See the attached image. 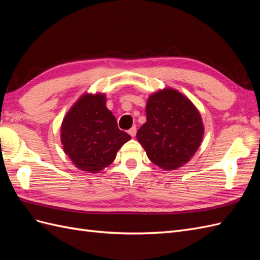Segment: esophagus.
<instances>
[{
  "mask_svg": "<svg viewBox=\"0 0 260 260\" xmlns=\"http://www.w3.org/2000/svg\"><path fill=\"white\" fill-rule=\"evenodd\" d=\"M128 133H129V135L133 138V137L136 136V133H137V128H136V127H132L131 129H129V130H128Z\"/></svg>",
  "mask_w": 260,
  "mask_h": 260,
  "instance_id": "1",
  "label": "esophagus"
}]
</instances>
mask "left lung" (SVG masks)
Segmentation results:
<instances>
[{
	"mask_svg": "<svg viewBox=\"0 0 260 260\" xmlns=\"http://www.w3.org/2000/svg\"><path fill=\"white\" fill-rule=\"evenodd\" d=\"M204 125L198 108L175 89L155 92L146 103V122L137 139L156 166L175 170L183 166L198 151Z\"/></svg>",
	"mask_w": 260,
	"mask_h": 260,
	"instance_id": "1",
	"label": "left lung"
}]
</instances>
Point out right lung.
Instances as JSON below:
<instances>
[{
	"label": "right lung",
	"instance_id": "1",
	"mask_svg": "<svg viewBox=\"0 0 260 260\" xmlns=\"http://www.w3.org/2000/svg\"><path fill=\"white\" fill-rule=\"evenodd\" d=\"M130 139L118 128L102 93L83 94L69 109L60 127L66 155L77 168L92 174L109 166L118 149Z\"/></svg>",
	"mask_w": 260,
	"mask_h": 260
}]
</instances>
